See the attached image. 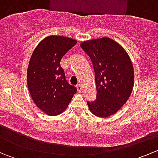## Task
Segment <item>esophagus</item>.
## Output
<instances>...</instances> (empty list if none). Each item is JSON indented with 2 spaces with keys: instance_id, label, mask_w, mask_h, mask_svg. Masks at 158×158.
Returning <instances> with one entry per match:
<instances>
[{
  "instance_id": "obj_1",
  "label": "esophagus",
  "mask_w": 158,
  "mask_h": 158,
  "mask_svg": "<svg viewBox=\"0 0 158 158\" xmlns=\"http://www.w3.org/2000/svg\"><path fill=\"white\" fill-rule=\"evenodd\" d=\"M76 88H77L78 92H82V86L80 85V84H79V85H78L77 86H76Z\"/></svg>"
}]
</instances>
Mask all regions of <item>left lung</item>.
Returning a JSON list of instances; mask_svg holds the SVG:
<instances>
[{"label": "left lung", "instance_id": "left-lung-1", "mask_svg": "<svg viewBox=\"0 0 158 158\" xmlns=\"http://www.w3.org/2000/svg\"><path fill=\"white\" fill-rule=\"evenodd\" d=\"M80 47L91 59L95 71L96 99L87 102L97 117L115 114L126 103L134 86V68L125 49L108 37L84 41Z\"/></svg>", "mask_w": 158, "mask_h": 158}]
</instances>
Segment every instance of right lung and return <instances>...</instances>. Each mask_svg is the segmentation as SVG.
Returning a JSON list of instances; mask_svg holds the SVG:
<instances>
[{"mask_svg":"<svg viewBox=\"0 0 158 158\" xmlns=\"http://www.w3.org/2000/svg\"><path fill=\"white\" fill-rule=\"evenodd\" d=\"M62 36L44 38L33 50L27 69V86L33 102L44 113L58 115L66 109L77 89L66 80L61 59L76 44Z\"/></svg>","mask_w":158,"mask_h":158,"instance_id":"right-lung-1","label":"right lung"}]
</instances>
